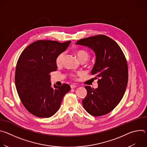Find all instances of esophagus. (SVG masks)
Wrapping results in <instances>:
<instances>
[{"label":"esophagus","mask_w":147,"mask_h":147,"mask_svg":"<svg viewBox=\"0 0 147 147\" xmlns=\"http://www.w3.org/2000/svg\"><path fill=\"white\" fill-rule=\"evenodd\" d=\"M70 87H71V88H76V87H77V86H76V85H74V84H71V85L70 86Z\"/></svg>","instance_id":"1"}]
</instances>
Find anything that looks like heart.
Wrapping results in <instances>:
<instances>
[{
  "instance_id": "heart-1",
  "label": "heart",
  "mask_w": 147,
  "mask_h": 147,
  "mask_svg": "<svg viewBox=\"0 0 147 147\" xmlns=\"http://www.w3.org/2000/svg\"><path fill=\"white\" fill-rule=\"evenodd\" d=\"M77 56L80 61H87L90 58V54L86 51L79 50L77 52ZM65 57V53L62 52L59 54L56 59V63L57 66H60L63 63Z\"/></svg>"
}]
</instances>
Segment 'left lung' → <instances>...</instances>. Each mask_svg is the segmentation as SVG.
Instances as JSON below:
<instances>
[{"instance_id": "1", "label": "left lung", "mask_w": 147, "mask_h": 147, "mask_svg": "<svg viewBox=\"0 0 147 147\" xmlns=\"http://www.w3.org/2000/svg\"><path fill=\"white\" fill-rule=\"evenodd\" d=\"M76 44L87 47L94 52L96 60L91 74L100 78L97 88L85 87L87 94L82 100L83 107L94 116L106 115L119 103L126 89L128 81L126 59L119 45L106 35L83 38Z\"/></svg>"}]
</instances>
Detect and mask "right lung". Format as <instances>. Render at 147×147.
<instances>
[{"mask_svg":"<svg viewBox=\"0 0 147 147\" xmlns=\"http://www.w3.org/2000/svg\"><path fill=\"white\" fill-rule=\"evenodd\" d=\"M71 41L39 40L28 46L17 63L15 83L18 96L26 109L39 117H49L59 109L63 98L70 90L63 84L52 87L49 74L57 70L56 59Z\"/></svg>","mask_w":147,"mask_h":147,"instance_id":"add662e5","label":"right lung"}]
</instances>
